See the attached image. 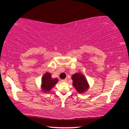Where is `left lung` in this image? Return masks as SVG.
<instances>
[{"label": "left lung", "instance_id": "obj_1", "mask_svg": "<svg viewBox=\"0 0 129 129\" xmlns=\"http://www.w3.org/2000/svg\"><path fill=\"white\" fill-rule=\"evenodd\" d=\"M59 80L57 78H52V75L49 72H46L42 79L41 89L43 92L46 93L50 91Z\"/></svg>", "mask_w": 129, "mask_h": 129}]
</instances>
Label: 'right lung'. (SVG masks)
Listing matches in <instances>:
<instances>
[{
  "label": "right lung",
  "instance_id": "obj_1",
  "mask_svg": "<svg viewBox=\"0 0 129 129\" xmlns=\"http://www.w3.org/2000/svg\"><path fill=\"white\" fill-rule=\"evenodd\" d=\"M72 79L73 80V85L77 92L80 93H84L89 89V84L86 77L82 73H76L72 75Z\"/></svg>",
  "mask_w": 129,
  "mask_h": 129
}]
</instances>
